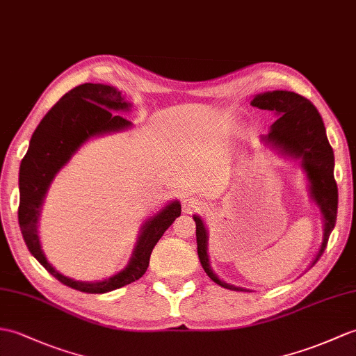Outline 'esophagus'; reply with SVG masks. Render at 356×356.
<instances>
[{
    "instance_id": "obj_1",
    "label": "esophagus",
    "mask_w": 356,
    "mask_h": 356,
    "mask_svg": "<svg viewBox=\"0 0 356 356\" xmlns=\"http://www.w3.org/2000/svg\"><path fill=\"white\" fill-rule=\"evenodd\" d=\"M181 206H184L185 212L193 213V212H195V211L202 208V202L195 197H185L184 200H181Z\"/></svg>"
}]
</instances>
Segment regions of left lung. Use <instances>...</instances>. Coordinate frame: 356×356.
<instances>
[{"label":"left lung","mask_w":356,"mask_h":356,"mask_svg":"<svg viewBox=\"0 0 356 356\" xmlns=\"http://www.w3.org/2000/svg\"><path fill=\"white\" fill-rule=\"evenodd\" d=\"M250 104L258 109L271 111L279 117L270 126L268 134L261 136L262 143L285 159L299 161L307 175L309 197L318 206L323 220V238L318 252L311 261L309 267H312L326 249L329 235L335 226L338 206V188L334 179V152L326 136L323 120L309 100L291 90H268L258 94ZM193 218L195 221L198 259L206 275L226 290L250 291L247 288L227 284L216 275L208 254V229L200 216H193Z\"/></svg>","instance_id":"1"}]
</instances>
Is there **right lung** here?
<instances>
[{
  "mask_svg": "<svg viewBox=\"0 0 356 356\" xmlns=\"http://www.w3.org/2000/svg\"><path fill=\"white\" fill-rule=\"evenodd\" d=\"M130 107L131 103L126 100L121 90L109 85L85 83L71 89L39 122L30 139L27 154L21 162L18 220L24 241L30 253L49 275L81 293H109L143 277L150 262L153 247L181 211L180 202L171 200L158 213L147 218L139 229L127 266L104 280L81 282L71 279L57 271L47 259L38 227L49 185L57 172L90 139L118 134L134 126L117 115L129 112Z\"/></svg>",
  "mask_w": 356,
  "mask_h": 356,
  "instance_id": "1",
  "label": "right lung"
}]
</instances>
